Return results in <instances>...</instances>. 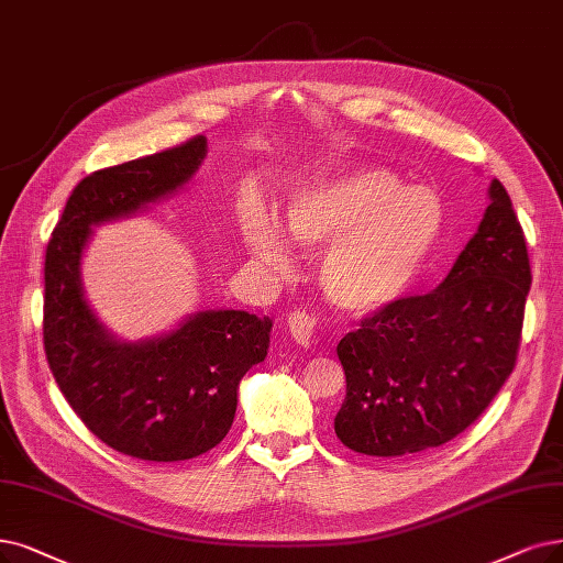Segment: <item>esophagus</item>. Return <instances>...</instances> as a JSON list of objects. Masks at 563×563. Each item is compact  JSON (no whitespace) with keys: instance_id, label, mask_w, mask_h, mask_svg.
I'll return each mask as SVG.
<instances>
[{"instance_id":"1","label":"esophagus","mask_w":563,"mask_h":563,"mask_svg":"<svg viewBox=\"0 0 563 563\" xmlns=\"http://www.w3.org/2000/svg\"><path fill=\"white\" fill-rule=\"evenodd\" d=\"M286 328L290 332V336H294V342H298L300 346H309L311 340H313V328H317V323H313V319L309 317L307 311H290L288 319H286Z\"/></svg>"}]
</instances>
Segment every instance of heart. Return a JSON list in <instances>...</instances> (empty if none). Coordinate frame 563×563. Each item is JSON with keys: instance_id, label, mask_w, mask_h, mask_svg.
<instances>
[{"instance_id": "b5f03b06", "label": "heart", "mask_w": 563, "mask_h": 563, "mask_svg": "<svg viewBox=\"0 0 563 563\" xmlns=\"http://www.w3.org/2000/svg\"><path fill=\"white\" fill-rule=\"evenodd\" d=\"M441 200L424 187H404L378 166L349 170L300 191L288 208L290 240L323 250L321 286L349 313H374L397 302L418 279L441 235ZM246 246L263 265L288 273L294 250L263 212L246 221Z\"/></svg>"}]
</instances>
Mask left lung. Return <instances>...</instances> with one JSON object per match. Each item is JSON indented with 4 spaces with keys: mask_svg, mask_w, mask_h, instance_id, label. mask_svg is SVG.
<instances>
[{
    "mask_svg": "<svg viewBox=\"0 0 563 563\" xmlns=\"http://www.w3.org/2000/svg\"><path fill=\"white\" fill-rule=\"evenodd\" d=\"M448 277L401 298L336 344L346 397L334 434L351 451L401 457L474 422L515 367L531 286L520 221L499 179Z\"/></svg>",
    "mask_w": 563,
    "mask_h": 563,
    "instance_id": "left-lung-1",
    "label": "left lung"
}]
</instances>
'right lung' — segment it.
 <instances>
[{
  "instance_id": "1",
  "label": "right lung",
  "mask_w": 563,
  "mask_h": 563,
  "mask_svg": "<svg viewBox=\"0 0 563 563\" xmlns=\"http://www.w3.org/2000/svg\"><path fill=\"white\" fill-rule=\"evenodd\" d=\"M208 139L87 175L66 200L46 250L43 346L71 409L112 451L179 462L229 434L242 376L263 363L273 321L242 309H200L173 330L122 340L89 307L82 256L97 227L129 219L196 175Z\"/></svg>"
}]
</instances>
